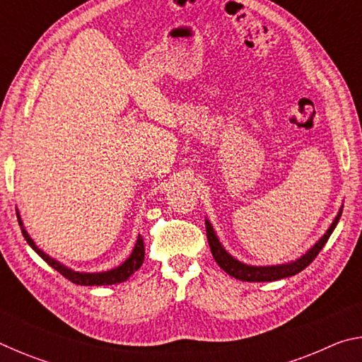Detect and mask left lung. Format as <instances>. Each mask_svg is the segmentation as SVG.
Segmentation results:
<instances>
[{
	"instance_id": "obj_1",
	"label": "left lung",
	"mask_w": 362,
	"mask_h": 362,
	"mask_svg": "<svg viewBox=\"0 0 362 362\" xmlns=\"http://www.w3.org/2000/svg\"><path fill=\"white\" fill-rule=\"evenodd\" d=\"M340 216H341V209L339 212V216L335 217L332 225H330V228L327 230L326 235H324L321 240L308 250V252L300 257V259L296 262L284 263V265H276V267H250V265H244V263L238 262L236 259H233V257L222 247V244L218 243L216 233H214L212 226L209 223V220H206V235H207V241H209V247L214 259H216L218 267L222 268L223 272L228 273L233 278L241 279V281H249V283H265V281H278L283 278L293 276V274L300 273L302 269L308 267L310 263L316 259L317 254L321 252V249L326 246L327 240L330 238V235H332L337 223H339Z\"/></svg>"
}]
</instances>
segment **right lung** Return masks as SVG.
I'll list each match as a JSON object with an SVG mask.
<instances>
[{
	"instance_id": "obj_1",
	"label": "right lung",
	"mask_w": 362,
	"mask_h": 362,
	"mask_svg": "<svg viewBox=\"0 0 362 362\" xmlns=\"http://www.w3.org/2000/svg\"><path fill=\"white\" fill-rule=\"evenodd\" d=\"M17 220H19V225L22 226V220L19 217V214H17ZM22 235H23V238H25V241L30 244V246L33 247L35 252L38 254L41 259L47 263V265H51L54 269H57V272L62 274V276H65L66 279L71 281L73 284H79V286H112V284L122 283V281H126L127 278L131 276V274L137 272L140 265L144 263V259H145L144 240H142V236H139V240L136 243V247H134L132 254L129 255V259H127L118 268L110 269V272H105V273H78V272H73V269H70V268L64 267L62 263H59L57 260L51 259V257L42 252L41 249L36 247V244L33 243L32 238L28 236V233L25 231L23 226H22Z\"/></svg>"
}]
</instances>
